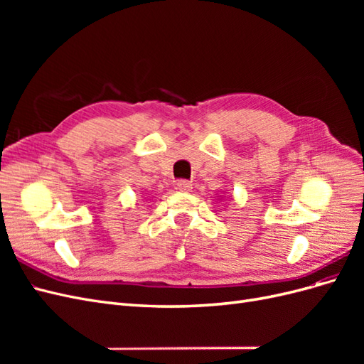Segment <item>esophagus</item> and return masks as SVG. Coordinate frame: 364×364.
Instances as JSON below:
<instances>
[{
  "label": "esophagus",
  "instance_id": "34e87169",
  "mask_svg": "<svg viewBox=\"0 0 364 364\" xmlns=\"http://www.w3.org/2000/svg\"><path fill=\"white\" fill-rule=\"evenodd\" d=\"M176 185H178V190H181V191H190V190L193 188L191 182H190V181H186V179H181V181H178V182H176Z\"/></svg>",
  "mask_w": 364,
  "mask_h": 364
}]
</instances>
